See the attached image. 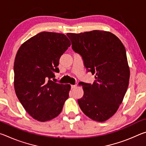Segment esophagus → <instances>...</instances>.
I'll use <instances>...</instances> for the list:
<instances>
[{
  "mask_svg": "<svg viewBox=\"0 0 146 146\" xmlns=\"http://www.w3.org/2000/svg\"><path fill=\"white\" fill-rule=\"evenodd\" d=\"M71 88H76V84L71 85Z\"/></svg>",
  "mask_w": 146,
  "mask_h": 146,
  "instance_id": "obj_1",
  "label": "esophagus"
}]
</instances>
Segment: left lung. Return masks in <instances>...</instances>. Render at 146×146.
<instances>
[{
	"instance_id": "1",
	"label": "left lung",
	"mask_w": 146,
	"mask_h": 146,
	"mask_svg": "<svg viewBox=\"0 0 146 146\" xmlns=\"http://www.w3.org/2000/svg\"><path fill=\"white\" fill-rule=\"evenodd\" d=\"M67 36L73 50L82 56L86 70L95 75L93 84L79 82L84 95L78 99V105L91 119L104 122L117 112L129 85L125 47L108 31L93 30Z\"/></svg>"
}]
</instances>
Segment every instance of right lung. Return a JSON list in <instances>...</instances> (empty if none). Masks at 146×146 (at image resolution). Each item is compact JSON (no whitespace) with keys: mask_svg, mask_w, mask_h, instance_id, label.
<instances>
[{"mask_svg":"<svg viewBox=\"0 0 146 146\" xmlns=\"http://www.w3.org/2000/svg\"><path fill=\"white\" fill-rule=\"evenodd\" d=\"M71 42L65 35L43 31L20 47L14 62L17 97L28 114L46 122L60 114L69 97L70 84L51 80L58 73L61 55Z\"/></svg>","mask_w":146,"mask_h":146,"instance_id":"add662e5","label":"right lung"}]
</instances>
